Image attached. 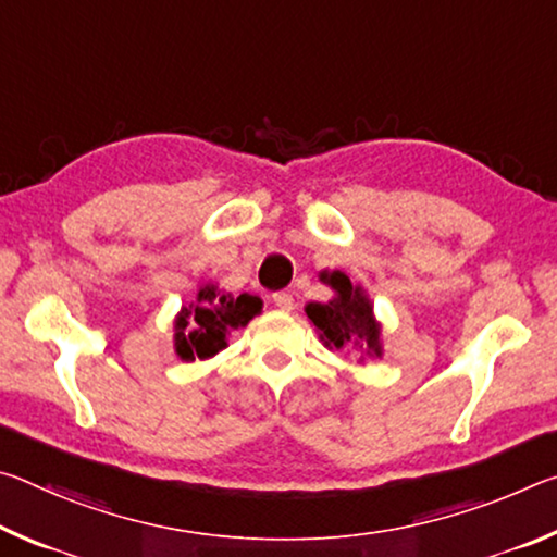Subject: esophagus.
Here are the masks:
<instances>
[{
  "label": "esophagus",
  "instance_id": "obj_1",
  "mask_svg": "<svg viewBox=\"0 0 557 557\" xmlns=\"http://www.w3.org/2000/svg\"><path fill=\"white\" fill-rule=\"evenodd\" d=\"M272 301H275L282 312H289V309L295 307V299H292L289 292H275V295H272Z\"/></svg>",
  "mask_w": 557,
  "mask_h": 557
}]
</instances>
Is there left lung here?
<instances>
[{
    "label": "left lung",
    "instance_id": "left-lung-1",
    "mask_svg": "<svg viewBox=\"0 0 557 557\" xmlns=\"http://www.w3.org/2000/svg\"><path fill=\"white\" fill-rule=\"evenodd\" d=\"M336 289L329 305H307V317L322 332L324 344L336 351H369L381 356L379 324L373 319L371 301L342 272L322 275Z\"/></svg>",
    "mask_w": 557,
    "mask_h": 557
}]
</instances>
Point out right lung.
I'll return each mask as SVG.
<instances>
[{
  "label": "right lung",
  "mask_w": 557,
  "mask_h": 557,
  "mask_svg": "<svg viewBox=\"0 0 557 557\" xmlns=\"http://www.w3.org/2000/svg\"><path fill=\"white\" fill-rule=\"evenodd\" d=\"M262 301L252 295H219L213 285L199 289L196 305L188 307L176 319L174 346L184 361L211 358L225 348V332L250 322L260 312Z\"/></svg>",
  "instance_id": "add662e5"
}]
</instances>
